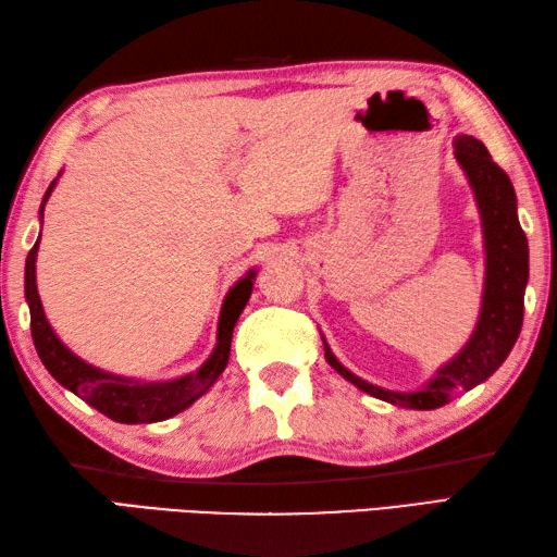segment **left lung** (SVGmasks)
<instances>
[{
	"label": "left lung",
	"mask_w": 557,
	"mask_h": 557,
	"mask_svg": "<svg viewBox=\"0 0 557 557\" xmlns=\"http://www.w3.org/2000/svg\"><path fill=\"white\" fill-rule=\"evenodd\" d=\"M455 158L474 188L486 246V285L474 335L457 357L423 387L395 393L361 381L342 366L325 345V359L333 369L363 393L405 409H437L459 393L486 381L512 351L524 321V289L529 280V244L517 218V196L510 176L493 162L486 146L474 136L455 138Z\"/></svg>",
	"instance_id": "obj_1"
}]
</instances>
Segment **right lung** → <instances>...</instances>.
<instances>
[{"mask_svg":"<svg viewBox=\"0 0 557 557\" xmlns=\"http://www.w3.org/2000/svg\"><path fill=\"white\" fill-rule=\"evenodd\" d=\"M57 180L45 191L40 215L45 210L47 198H50ZM40 236L30 253L26 258V299L30 306V335L38 349V357L45 363V369L52 373L59 385H64L71 393L86 399L92 409H98L104 417L120 423H156L174 417V413L191 407L194 401L206 395L212 383L222 375L224 366L230 361V347H232V333L234 325L239 321L244 306L251 297L256 270H248L246 275L236 282L224 297L220 323H218V345L212 349L208 361L200 366L196 373H188L174 381L164 383H140L134 377H122L108 371H100L96 366L78 359L71 354L62 339L54 335L42 311V304L38 297V285H35V256H38Z\"/></svg>","mask_w":557,"mask_h":557,"instance_id":"add662e5","label":"right lung"}]
</instances>
